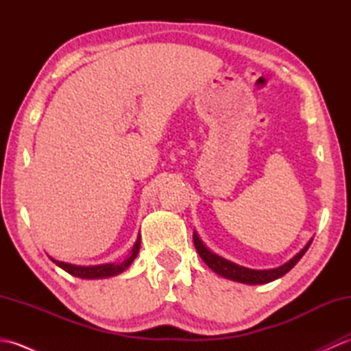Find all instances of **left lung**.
Segmentation results:
<instances>
[{
    "instance_id": "obj_1",
    "label": "left lung",
    "mask_w": 351,
    "mask_h": 351,
    "mask_svg": "<svg viewBox=\"0 0 351 351\" xmlns=\"http://www.w3.org/2000/svg\"><path fill=\"white\" fill-rule=\"evenodd\" d=\"M193 241H195V247L200 255V258L204 259V263L210 267L214 273H217L219 276H221V278H226L230 280L247 283V285H261V283L273 282L276 279L282 278V276H285L291 268L299 263L304 253H306V250L309 249V245L312 243V238L295 256H293L288 261V263L276 268H268V270H253V268L238 265L232 263V261H228L226 258L219 256L217 253H214L206 247L205 243L200 240V237L197 235L196 230L193 232Z\"/></svg>"
}]
</instances>
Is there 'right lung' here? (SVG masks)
<instances>
[{
    "label": "right lung",
    "mask_w": 351,
    "mask_h": 351,
    "mask_svg": "<svg viewBox=\"0 0 351 351\" xmlns=\"http://www.w3.org/2000/svg\"><path fill=\"white\" fill-rule=\"evenodd\" d=\"M140 243H141V237L138 234L136 243H134L132 249L130 252V255L126 259H123L122 263H110V264H99V265H75V264H68V263H62V261H57L54 258H51L52 263H56L60 268H63L64 271H68L69 274L75 276V278L81 279H104V278H111V276H117L123 273L126 268H128L134 259L137 258L138 250H140Z\"/></svg>",
    "instance_id": "1"
}]
</instances>
